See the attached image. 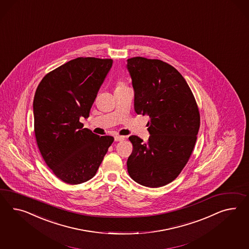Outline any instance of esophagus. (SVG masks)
<instances>
[{
    "label": "esophagus",
    "instance_id": "obj_1",
    "mask_svg": "<svg viewBox=\"0 0 249 249\" xmlns=\"http://www.w3.org/2000/svg\"><path fill=\"white\" fill-rule=\"evenodd\" d=\"M115 142H122L125 140L124 136H120V135H116L114 137Z\"/></svg>",
    "mask_w": 249,
    "mask_h": 249
}]
</instances>
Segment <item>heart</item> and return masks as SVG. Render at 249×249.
Returning <instances> with one entry per match:
<instances>
[{
  "instance_id": "1",
  "label": "heart",
  "mask_w": 249,
  "mask_h": 249,
  "mask_svg": "<svg viewBox=\"0 0 249 249\" xmlns=\"http://www.w3.org/2000/svg\"><path fill=\"white\" fill-rule=\"evenodd\" d=\"M127 86L124 84V82H122V81H118V83H117V85H116V87H115V90H117V89H123V88H126Z\"/></svg>"
}]
</instances>
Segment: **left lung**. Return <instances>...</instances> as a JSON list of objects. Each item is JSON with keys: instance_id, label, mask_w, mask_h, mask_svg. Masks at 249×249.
I'll return each mask as SVG.
<instances>
[{"instance_id": "obj_1", "label": "left lung", "mask_w": 249, "mask_h": 249, "mask_svg": "<svg viewBox=\"0 0 249 249\" xmlns=\"http://www.w3.org/2000/svg\"><path fill=\"white\" fill-rule=\"evenodd\" d=\"M137 114L148 115L149 139L138 136L127 161L134 181L160 188L173 181L188 163L195 147L200 116L194 95L175 68L160 60L128 59Z\"/></svg>"}]
</instances>
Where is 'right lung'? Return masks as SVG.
Listing matches in <instances>:
<instances>
[{
  "label": "right lung",
  "instance_id": "obj_1",
  "mask_svg": "<svg viewBox=\"0 0 249 249\" xmlns=\"http://www.w3.org/2000/svg\"><path fill=\"white\" fill-rule=\"evenodd\" d=\"M111 59L80 57L46 74L34 95V132L38 148L54 175L77 185L94 177L111 136L83 128Z\"/></svg>",
  "mask_w": 249,
  "mask_h": 249
}]
</instances>
